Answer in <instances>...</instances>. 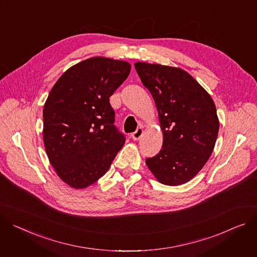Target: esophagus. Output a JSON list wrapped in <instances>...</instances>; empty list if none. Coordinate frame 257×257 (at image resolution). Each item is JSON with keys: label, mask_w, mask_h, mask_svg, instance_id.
Returning a JSON list of instances; mask_svg holds the SVG:
<instances>
[{"label": "esophagus", "mask_w": 257, "mask_h": 257, "mask_svg": "<svg viewBox=\"0 0 257 257\" xmlns=\"http://www.w3.org/2000/svg\"><path fill=\"white\" fill-rule=\"evenodd\" d=\"M143 133H144V129H143L142 127H140V128L136 129V130L131 134V136H132V139H133L134 141H138V140H140V139L142 138Z\"/></svg>", "instance_id": "obj_1"}]
</instances>
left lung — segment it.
Masks as SVG:
<instances>
[{"mask_svg":"<svg viewBox=\"0 0 257 257\" xmlns=\"http://www.w3.org/2000/svg\"><path fill=\"white\" fill-rule=\"evenodd\" d=\"M143 84L155 101L163 145L146 163L156 179L179 186L193 179L209 160L219 131L211 96L180 68L135 63Z\"/></svg>","mask_w":257,"mask_h":257,"instance_id":"obj_1","label":"left lung"}]
</instances>
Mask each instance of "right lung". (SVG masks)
<instances>
[{"label": "right lung", "instance_id": "right-lung-1", "mask_svg": "<svg viewBox=\"0 0 257 257\" xmlns=\"http://www.w3.org/2000/svg\"><path fill=\"white\" fill-rule=\"evenodd\" d=\"M130 69L124 61L91 58L69 68L48 94L43 108L45 151L58 176L76 189L104 176L125 144L109 97Z\"/></svg>", "mask_w": 257, "mask_h": 257}]
</instances>
